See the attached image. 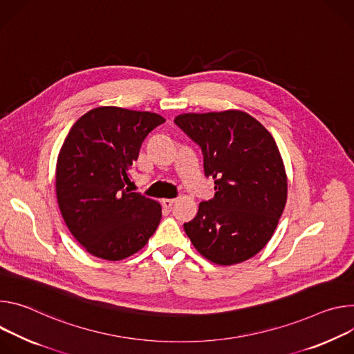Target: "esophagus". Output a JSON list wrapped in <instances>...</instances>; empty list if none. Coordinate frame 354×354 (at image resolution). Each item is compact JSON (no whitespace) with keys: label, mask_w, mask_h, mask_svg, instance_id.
<instances>
[{"label":"esophagus","mask_w":354,"mask_h":354,"mask_svg":"<svg viewBox=\"0 0 354 354\" xmlns=\"http://www.w3.org/2000/svg\"><path fill=\"white\" fill-rule=\"evenodd\" d=\"M176 201H177L176 198H165V200H162V205H163L165 208H171V205H173Z\"/></svg>","instance_id":"esophagus-1"}]
</instances>
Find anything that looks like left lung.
Wrapping results in <instances>:
<instances>
[{"label": "left lung", "mask_w": 354, "mask_h": 354, "mask_svg": "<svg viewBox=\"0 0 354 354\" xmlns=\"http://www.w3.org/2000/svg\"><path fill=\"white\" fill-rule=\"evenodd\" d=\"M174 124L204 154L215 180L184 230L208 260L230 266L257 254L271 239L287 201V177L276 140L242 111L183 113Z\"/></svg>", "instance_id": "8db88e82"}]
</instances>
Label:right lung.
I'll return each instance as SVG.
<instances>
[{
	"instance_id": "obj_1",
	"label": "right lung",
	"mask_w": 354,
	"mask_h": 354,
	"mask_svg": "<svg viewBox=\"0 0 354 354\" xmlns=\"http://www.w3.org/2000/svg\"><path fill=\"white\" fill-rule=\"evenodd\" d=\"M163 122L153 112L100 106L84 113L64 139L56 167L59 208L73 236L93 256L127 259L159 226L160 204L127 184L143 140Z\"/></svg>"
}]
</instances>
